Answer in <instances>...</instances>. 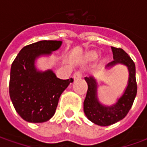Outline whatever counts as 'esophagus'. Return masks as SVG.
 Wrapping results in <instances>:
<instances>
[{
    "mask_svg": "<svg viewBox=\"0 0 147 147\" xmlns=\"http://www.w3.org/2000/svg\"><path fill=\"white\" fill-rule=\"evenodd\" d=\"M82 77V72L80 70L75 72V73H74V79H79V78H81Z\"/></svg>",
    "mask_w": 147,
    "mask_h": 147,
    "instance_id": "34e87169",
    "label": "esophagus"
}]
</instances>
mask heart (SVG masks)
<instances>
[{"instance_id":"1","label":"heart","mask_w":147,"mask_h":147,"mask_svg":"<svg viewBox=\"0 0 147 147\" xmlns=\"http://www.w3.org/2000/svg\"><path fill=\"white\" fill-rule=\"evenodd\" d=\"M92 55V57H96V54H92V55Z\"/></svg>"}]
</instances>
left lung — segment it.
Listing matches in <instances>:
<instances>
[{
  "label": "left lung",
  "instance_id": "8db88e82",
  "mask_svg": "<svg viewBox=\"0 0 147 147\" xmlns=\"http://www.w3.org/2000/svg\"><path fill=\"white\" fill-rule=\"evenodd\" d=\"M113 58L108 66L121 63L127 65L129 71L128 85L124 94L115 105L106 107L98 102L96 99V82L93 78L85 77L88 82V92L83 102V110L88 119L100 126H109L123 119L127 115L133 104L138 92L136 81V68L133 60L123 49L111 47Z\"/></svg>",
  "mask_w": 147,
  "mask_h": 147
}]
</instances>
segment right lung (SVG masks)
Returning a JSON list of instances; mask_svg holds the SVG:
<instances>
[{
  "instance_id": "add662e5",
  "label": "right lung",
  "mask_w": 147,
  "mask_h": 147,
  "mask_svg": "<svg viewBox=\"0 0 147 147\" xmlns=\"http://www.w3.org/2000/svg\"><path fill=\"white\" fill-rule=\"evenodd\" d=\"M60 41H40L25 46L10 69L9 96L17 113L30 123H43L54 115L62 92L74 81L59 79L51 70L37 72L36 57L50 54L61 46Z\"/></svg>"
}]
</instances>
